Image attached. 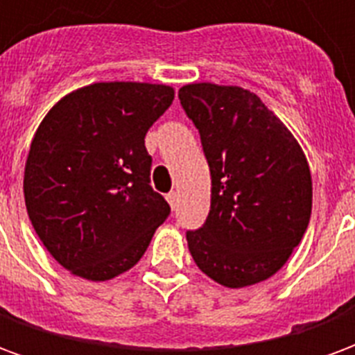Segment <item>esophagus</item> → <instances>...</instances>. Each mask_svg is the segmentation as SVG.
<instances>
[{"label": "esophagus", "instance_id": "1", "mask_svg": "<svg viewBox=\"0 0 355 355\" xmlns=\"http://www.w3.org/2000/svg\"><path fill=\"white\" fill-rule=\"evenodd\" d=\"M165 198H167V201H169L171 209H177V205H178V192H169V193H167V196H165Z\"/></svg>", "mask_w": 355, "mask_h": 355}]
</instances>
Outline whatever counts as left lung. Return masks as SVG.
I'll use <instances>...</instances> for the list:
<instances>
[{"mask_svg": "<svg viewBox=\"0 0 355 355\" xmlns=\"http://www.w3.org/2000/svg\"><path fill=\"white\" fill-rule=\"evenodd\" d=\"M178 98L200 131L211 209L188 249L203 274L238 289L287 262L312 215V177L289 129L251 91L192 83Z\"/></svg>", "mask_w": 355, "mask_h": 355, "instance_id": "left-lung-1", "label": "left lung"}]
</instances>
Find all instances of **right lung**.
<instances>
[{
  "mask_svg": "<svg viewBox=\"0 0 355 355\" xmlns=\"http://www.w3.org/2000/svg\"><path fill=\"white\" fill-rule=\"evenodd\" d=\"M173 98L167 85L93 83L43 117L26 159L24 201L42 243L72 274L91 282L123 274L171 215L150 186L144 137Z\"/></svg>",
  "mask_w": 355,
  "mask_h": 355,
  "instance_id": "right-lung-1",
  "label": "right lung"
}]
</instances>
